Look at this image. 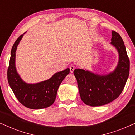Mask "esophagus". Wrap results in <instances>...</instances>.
Instances as JSON below:
<instances>
[{
  "mask_svg": "<svg viewBox=\"0 0 135 135\" xmlns=\"http://www.w3.org/2000/svg\"><path fill=\"white\" fill-rule=\"evenodd\" d=\"M69 69H70V72H71V73H73L74 71V69H75V66L72 65L69 67Z\"/></svg>",
  "mask_w": 135,
  "mask_h": 135,
  "instance_id": "34e87169",
  "label": "esophagus"
}]
</instances>
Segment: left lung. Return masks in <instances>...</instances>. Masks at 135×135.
Listing matches in <instances>:
<instances>
[{
	"instance_id": "obj_1",
	"label": "left lung",
	"mask_w": 135,
	"mask_h": 135,
	"mask_svg": "<svg viewBox=\"0 0 135 135\" xmlns=\"http://www.w3.org/2000/svg\"><path fill=\"white\" fill-rule=\"evenodd\" d=\"M110 44L119 54L117 64L113 71L104 74L83 69L74 71L81 99L88 106H101L112 102L120 95L128 78L130 61L126 48L120 36L114 31Z\"/></svg>"
}]
</instances>
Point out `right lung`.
I'll return each instance as SVG.
<instances>
[{
	"label": "right lung",
	"mask_w": 135,
	"mask_h": 135,
	"mask_svg": "<svg viewBox=\"0 0 135 135\" xmlns=\"http://www.w3.org/2000/svg\"><path fill=\"white\" fill-rule=\"evenodd\" d=\"M26 32L17 38L12 47L7 72L9 85L16 98L23 106L32 109L48 108L54 103L59 86L69 74L70 69L67 68L55 73L50 79L40 82L29 84L25 82L16 70L15 60L17 47Z\"/></svg>",
	"instance_id": "obj_1"
}]
</instances>
